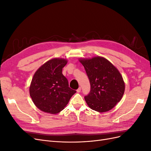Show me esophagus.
Listing matches in <instances>:
<instances>
[{"label":"esophagus","instance_id":"obj_1","mask_svg":"<svg viewBox=\"0 0 151 151\" xmlns=\"http://www.w3.org/2000/svg\"><path fill=\"white\" fill-rule=\"evenodd\" d=\"M81 91V87H79V88L77 89V93H80Z\"/></svg>","mask_w":151,"mask_h":151}]
</instances>
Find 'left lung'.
<instances>
[{
	"label": "left lung",
	"mask_w": 151,
	"mask_h": 151,
	"mask_svg": "<svg viewBox=\"0 0 151 151\" xmlns=\"http://www.w3.org/2000/svg\"><path fill=\"white\" fill-rule=\"evenodd\" d=\"M91 84V91L84 97L88 106L98 112L111 110L122 99L125 83L117 68L103 57L79 58Z\"/></svg>",
	"instance_id": "obj_1"
}]
</instances>
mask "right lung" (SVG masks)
<instances>
[{
    "label": "right lung",
    "instance_id": "add662e5",
    "mask_svg": "<svg viewBox=\"0 0 151 151\" xmlns=\"http://www.w3.org/2000/svg\"><path fill=\"white\" fill-rule=\"evenodd\" d=\"M65 58L50 59L36 71L29 86V94L35 106L42 111L57 114L67 106L76 91L68 87L62 68Z\"/></svg>",
    "mask_w": 151,
    "mask_h": 151
}]
</instances>
